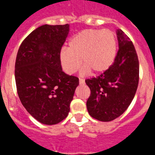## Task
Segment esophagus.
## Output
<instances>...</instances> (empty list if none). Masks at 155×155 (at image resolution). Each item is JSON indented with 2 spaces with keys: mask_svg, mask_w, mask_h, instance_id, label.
Masks as SVG:
<instances>
[{
  "mask_svg": "<svg viewBox=\"0 0 155 155\" xmlns=\"http://www.w3.org/2000/svg\"><path fill=\"white\" fill-rule=\"evenodd\" d=\"M79 84H84V80L82 78L79 79Z\"/></svg>",
  "mask_w": 155,
  "mask_h": 155,
  "instance_id": "34e87169",
  "label": "esophagus"
}]
</instances>
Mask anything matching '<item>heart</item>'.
Returning <instances> with one entry per match:
<instances>
[{
    "instance_id": "heart-1",
    "label": "heart",
    "mask_w": 155,
    "mask_h": 155,
    "mask_svg": "<svg viewBox=\"0 0 155 155\" xmlns=\"http://www.w3.org/2000/svg\"><path fill=\"white\" fill-rule=\"evenodd\" d=\"M117 40L109 29H85L75 34L68 49L61 52V65L66 73L72 74L79 69L81 60L84 72L102 73L109 68L116 55Z\"/></svg>"
}]
</instances>
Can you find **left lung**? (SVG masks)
<instances>
[{
	"label": "left lung",
	"instance_id": "1",
	"mask_svg": "<svg viewBox=\"0 0 155 155\" xmlns=\"http://www.w3.org/2000/svg\"><path fill=\"white\" fill-rule=\"evenodd\" d=\"M119 50L114 62L100 75L85 80L91 94L87 100L90 116L99 121L115 120L130 105L139 82V61L130 39L116 31Z\"/></svg>",
	"mask_w": 155,
	"mask_h": 155
}]
</instances>
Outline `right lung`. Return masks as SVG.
Instances as JSON below:
<instances>
[{"instance_id": "obj_1", "label": "right lung", "mask_w": 155, "mask_h": 155, "mask_svg": "<svg viewBox=\"0 0 155 155\" xmlns=\"http://www.w3.org/2000/svg\"><path fill=\"white\" fill-rule=\"evenodd\" d=\"M69 25H43L22 41L15 61L16 87L21 104L41 124H57L68 116L79 79L62 71L61 51Z\"/></svg>"}]
</instances>
